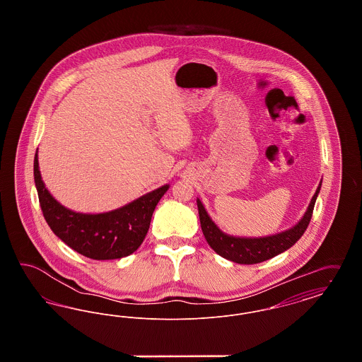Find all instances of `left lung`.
<instances>
[{
    "label": "left lung",
    "instance_id": "obj_1",
    "mask_svg": "<svg viewBox=\"0 0 362 362\" xmlns=\"http://www.w3.org/2000/svg\"><path fill=\"white\" fill-rule=\"evenodd\" d=\"M322 187V182L316 189L315 195L310 199V206L307 209L303 218L298 224L294 225L291 229L266 238H235L224 233L217 225L211 221L207 214L206 209L199 199H197L199 221L209 245L223 258L232 260L240 264H255L264 262L267 259L274 258L278 254L291 248L296 241L298 240L304 232L307 230L312 218V211L317 194Z\"/></svg>",
    "mask_w": 362,
    "mask_h": 362
}]
</instances>
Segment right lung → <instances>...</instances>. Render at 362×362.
Returning <instances> with one entry per match:
<instances>
[{
  "label": "right lung",
  "mask_w": 362,
  "mask_h": 362,
  "mask_svg": "<svg viewBox=\"0 0 362 362\" xmlns=\"http://www.w3.org/2000/svg\"><path fill=\"white\" fill-rule=\"evenodd\" d=\"M35 186L45 220L71 250L95 260L124 258L142 244L152 214L168 185L151 191L124 206L99 214L76 213L62 206L46 189L37 163L34 158Z\"/></svg>",
  "instance_id": "1"
}]
</instances>
